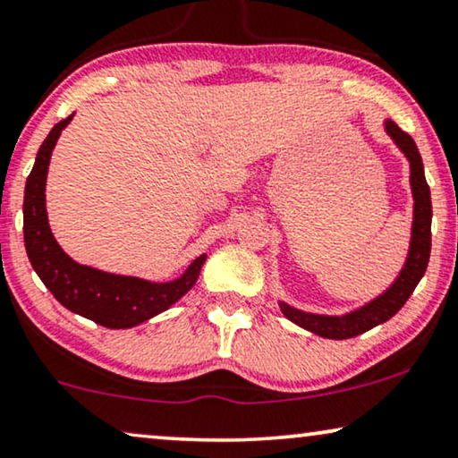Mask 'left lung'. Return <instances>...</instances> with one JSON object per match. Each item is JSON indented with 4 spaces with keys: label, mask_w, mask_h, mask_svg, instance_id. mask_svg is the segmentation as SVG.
<instances>
[{
    "label": "left lung",
    "mask_w": 458,
    "mask_h": 458,
    "mask_svg": "<svg viewBox=\"0 0 458 458\" xmlns=\"http://www.w3.org/2000/svg\"><path fill=\"white\" fill-rule=\"evenodd\" d=\"M386 132L395 139V143L402 148V152L408 156L410 160V183H412L414 194V225H412V242H410V256L403 266L402 275L397 281L386 289L380 298L369 302L355 312H349L344 317H323V315H310V312H302L292 309V306L281 302L283 315L289 321L298 323L300 327L309 329V332L323 335V338L332 340H346L355 338V335L368 332L380 323L389 321L395 312L406 304L410 293L419 285V281L425 275L427 264H429L431 253V194L429 186H427L425 171H422V160L416 148L414 139L402 131L393 120H386Z\"/></svg>",
    "instance_id": "obj_1"
}]
</instances>
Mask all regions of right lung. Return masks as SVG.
I'll list each match as a JSON object with an SVG mask.
<instances>
[{
  "instance_id": "right-lung-1",
  "label": "right lung",
  "mask_w": 458,
  "mask_h": 458,
  "mask_svg": "<svg viewBox=\"0 0 458 458\" xmlns=\"http://www.w3.org/2000/svg\"><path fill=\"white\" fill-rule=\"evenodd\" d=\"M73 118L67 115L52 126L39 148L36 165L27 177L25 202H22V230L29 262L38 272L52 296L72 312L99 323L103 327L124 329L152 319L154 315L175 304L190 292L199 279V272L207 256L196 258L182 276L171 283H149L135 276L107 275L73 262L56 245L46 216V175H48L50 154L56 146L61 131Z\"/></svg>"
}]
</instances>
